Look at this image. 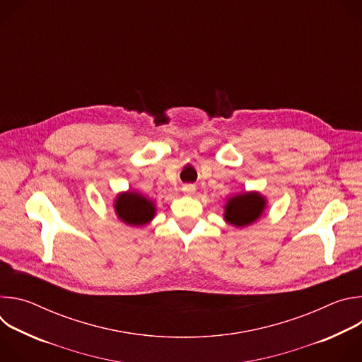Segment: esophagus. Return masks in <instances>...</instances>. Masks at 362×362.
<instances>
[{
	"label": "esophagus",
	"instance_id": "34e87169",
	"mask_svg": "<svg viewBox=\"0 0 362 362\" xmlns=\"http://www.w3.org/2000/svg\"><path fill=\"white\" fill-rule=\"evenodd\" d=\"M182 190H183L185 194H193L194 190H196V186L194 185H185Z\"/></svg>",
	"mask_w": 362,
	"mask_h": 362
}]
</instances>
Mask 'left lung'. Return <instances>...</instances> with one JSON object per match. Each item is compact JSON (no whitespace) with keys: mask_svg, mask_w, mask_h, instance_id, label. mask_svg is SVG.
<instances>
[{"mask_svg":"<svg viewBox=\"0 0 362 362\" xmlns=\"http://www.w3.org/2000/svg\"><path fill=\"white\" fill-rule=\"evenodd\" d=\"M267 204V197L257 190L236 193L223 206V219L235 228L249 226L262 218Z\"/></svg>","mask_w":362,"mask_h":362,"instance_id":"left-lung-1","label":"left lung"}]
</instances>
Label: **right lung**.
<instances>
[{
	"label": "right lung",
	"instance_id": "1",
	"mask_svg": "<svg viewBox=\"0 0 362 362\" xmlns=\"http://www.w3.org/2000/svg\"><path fill=\"white\" fill-rule=\"evenodd\" d=\"M113 209L119 221L129 226H144L156 216V203L136 190L120 192L113 200Z\"/></svg>",
	"mask_w": 362,
	"mask_h": 362
}]
</instances>
